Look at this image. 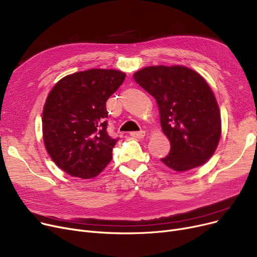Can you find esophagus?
<instances>
[{
	"mask_svg": "<svg viewBox=\"0 0 257 257\" xmlns=\"http://www.w3.org/2000/svg\"><path fill=\"white\" fill-rule=\"evenodd\" d=\"M131 136H132V137H135V138H138V139H141V138H144V136H145V132H144V131H140V132H132V133H131Z\"/></svg>",
	"mask_w": 257,
	"mask_h": 257,
	"instance_id": "obj_1",
	"label": "esophagus"
}]
</instances>
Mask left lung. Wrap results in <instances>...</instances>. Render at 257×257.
<instances>
[{"label":"left lung","instance_id":"obj_1","mask_svg":"<svg viewBox=\"0 0 257 257\" xmlns=\"http://www.w3.org/2000/svg\"><path fill=\"white\" fill-rule=\"evenodd\" d=\"M133 76L158 103L161 127L172 146L161 161L176 172L206 163L222 133L221 113L207 81L184 66H151Z\"/></svg>","mask_w":257,"mask_h":257}]
</instances>
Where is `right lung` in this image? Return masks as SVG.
Listing matches in <instances>:
<instances>
[{
	"mask_svg": "<svg viewBox=\"0 0 257 257\" xmlns=\"http://www.w3.org/2000/svg\"><path fill=\"white\" fill-rule=\"evenodd\" d=\"M125 78L117 70L90 69L60 79L43 111L45 148L72 177L91 179L111 162L118 139L107 135L105 102Z\"/></svg>",
	"mask_w": 257,
	"mask_h": 257,
	"instance_id": "right-lung-1",
	"label": "right lung"
}]
</instances>
